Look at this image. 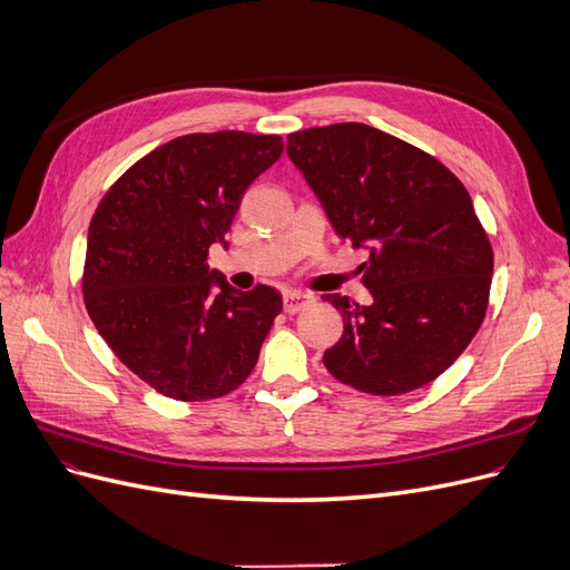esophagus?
<instances>
[{
	"instance_id": "34e87169",
	"label": "esophagus",
	"mask_w": 570,
	"mask_h": 570,
	"mask_svg": "<svg viewBox=\"0 0 570 570\" xmlns=\"http://www.w3.org/2000/svg\"><path fill=\"white\" fill-rule=\"evenodd\" d=\"M312 302H314V297L306 295V292H285L283 308H285V314H297Z\"/></svg>"
}]
</instances>
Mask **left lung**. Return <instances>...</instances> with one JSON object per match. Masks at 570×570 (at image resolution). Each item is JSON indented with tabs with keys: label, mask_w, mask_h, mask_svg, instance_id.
<instances>
[{
	"label": "left lung",
	"mask_w": 570,
	"mask_h": 570,
	"mask_svg": "<svg viewBox=\"0 0 570 570\" xmlns=\"http://www.w3.org/2000/svg\"><path fill=\"white\" fill-rule=\"evenodd\" d=\"M287 154L335 233L371 247L361 281L373 304L323 295L344 321L325 368L381 396L433 383L490 304L494 254L469 189L433 154L366 124L289 132Z\"/></svg>",
	"instance_id": "obj_1"
}]
</instances>
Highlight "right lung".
<instances>
[{"label": "right lung", "instance_id": "add662e5", "mask_svg": "<svg viewBox=\"0 0 570 570\" xmlns=\"http://www.w3.org/2000/svg\"><path fill=\"white\" fill-rule=\"evenodd\" d=\"M281 154V135H180L135 161L97 204L85 308L120 364L170 400L237 390L283 312L273 287L233 289L206 264L214 243L228 245L247 187Z\"/></svg>", "mask_w": 570, "mask_h": 570}]
</instances>
